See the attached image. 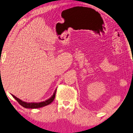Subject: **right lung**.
Wrapping results in <instances>:
<instances>
[{
    "label": "right lung",
    "instance_id": "right-lung-1",
    "mask_svg": "<svg viewBox=\"0 0 133 133\" xmlns=\"http://www.w3.org/2000/svg\"><path fill=\"white\" fill-rule=\"evenodd\" d=\"M56 91H57V89L55 90L53 94H52V96L49 99L46 100L45 101L40 102H26L22 101V100L19 99L18 98H17L16 96H14V95L11 94V96L13 97L17 101H18V103L21 105V106H22L24 108H25L35 109V108H39L43 107L47 105L51 104V102L54 101L55 97H56Z\"/></svg>",
    "mask_w": 133,
    "mask_h": 133
}]
</instances>
